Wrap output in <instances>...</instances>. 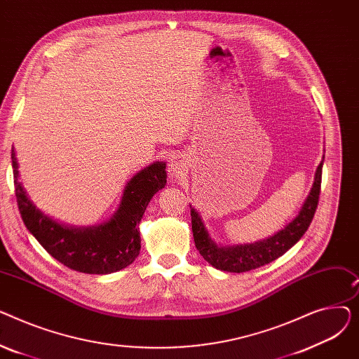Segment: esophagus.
Segmentation results:
<instances>
[{"mask_svg":"<svg viewBox=\"0 0 359 359\" xmlns=\"http://www.w3.org/2000/svg\"><path fill=\"white\" fill-rule=\"evenodd\" d=\"M184 160L180 157V156H173L172 157V160H170V163H168V172H170V175H182L183 173V170H184Z\"/></svg>","mask_w":359,"mask_h":359,"instance_id":"1","label":"esophagus"}]
</instances>
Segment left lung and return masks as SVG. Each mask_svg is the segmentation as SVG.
<instances>
[{
  "label": "left lung",
  "mask_w": 359,
  "mask_h": 359,
  "mask_svg": "<svg viewBox=\"0 0 359 359\" xmlns=\"http://www.w3.org/2000/svg\"><path fill=\"white\" fill-rule=\"evenodd\" d=\"M322 168H323V161L317 167L311 192L306 199L303 208H301L297 218L291 221L284 230H280L275 236L259 243L244 244V246H236V248H227V249L218 248L208 236V231L205 230V225L202 224L199 214L194 208H191L194 240L201 256L219 271L241 273V272H248V271L260 268L284 255L301 237L304 236V233L307 231V229L310 227V224L313 221V217L316 214L317 205H318L320 187H322Z\"/></svg>",
  "instance_id": "left-lung-1"
}]
</instances>
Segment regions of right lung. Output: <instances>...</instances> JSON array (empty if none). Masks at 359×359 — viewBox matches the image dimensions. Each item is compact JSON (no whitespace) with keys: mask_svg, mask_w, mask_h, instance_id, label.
I'll return each mask as SVG.
<instances>
[{"mask_svg":"<svg viewBox=\"0 0 359 359\" xmlns=\"http://www.w3.org/2000/svg\"><path fill=\"white\" fill-rule=\"evenodd\" d=\"M14 187L23 222L42 248L64 266L90 275L121 271L141 250L138 224L149 199L165 184V164L154 163L126 184L118 212L104 225L94 229H68L43 215L29 201L18 182L17 158L11 149Z\"/></svg>","mask_w":359,"mask_h":359,"instance_id":"obj_1","label":"right lung"}]
</instances>
